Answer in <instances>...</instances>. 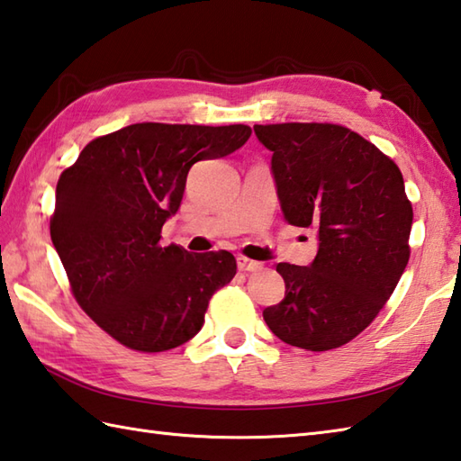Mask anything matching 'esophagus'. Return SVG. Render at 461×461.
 Returning a JSON list of instances; mask_svg holds the SVG:
<instances>
[{
    "instance_id": "esophagus-1",
    "label": "esophagus",
    "mask_w": 461,
    "mask_h": 461,
    "mask_svg": "<svg viewBox=\"0 0 461 461\" xmlns=\"http://www.w3.org/2000/svg\"><path fill=\"white\" fill-rule=\"evenodd\" d=\"M237 267L239 270H244V272H250V270H260L262 265L257 260H250L247 257H237Z\"/></svg>"
}]
</instances>
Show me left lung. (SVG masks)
I'll list each match as a JSON object with an SVG mask.
<instances>
[{"label": "left lung", "instance_id": "left-lung-1", "mask_svg": "<svg viewBox=\"0 0 461 461\" xmlns=\"http://www.w3.org/2000/svg\"><path fill=\"white\" fill-rule=\"evenodd\" d=\"M255 133L272 151L285 221L314 227L318 239L308 267H276L286 293L262 316L290 346L338 348L378 316L408 265L414 212L402 173L378 147L340 125H255Z\"/></svg>", "mask_w": 461, "mask_h": 461}]
</instances>
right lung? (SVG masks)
Returning a JSON list of instances; mask_svg holds the SVG:
<instances>
[{
	"label": "right lung",
	"mask_w": 461,
	"mask_h": 461,
	"mask_svg": "<svg viewBox=\"0 0 461 461\" xmlns=\"http://www.w3.org/2000/svg\"><path fill=\"white\" fill-rule=\"evenodd\" d=\"M247 125L135 123L93 139L55 189L53 247L79 306L131 350L165 352L201 330L211 296L237 275L227 250L161 247L186 175L237 151Z\"/></svg>",
	"instance_id": "obj_1"
}]
</instances>
